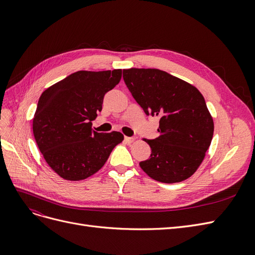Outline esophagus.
<instances>
[{"label": "esophagus", "mask_w": 255, "mask_h": 255, "mask_svg": "<svg viewBox=\"0 0 255 255\" xmlns=\"http://www.w3.org/2000/svg\"><path fill=\"white\" fill-rule=\"evenodd\" d=\"M125 140L128 142V143H130L133 142L135 140V137H128V136H126L125 137Z\"/></svg>", "instance_id": "34e87169"}]
</instances>
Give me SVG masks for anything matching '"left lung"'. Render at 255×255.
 Wrapping results in <instances>:
<instances>
[{
	"instance_id": "1",
	"label": "left lung",
	"mask_w": 255,
	"mask_h": 255,
	"mask_svg": "<svg viewBox=\"0 0 255 255\" xmlns=\"http://www.w3.org/2000/svg\"><path fill=\"white\" fill-rule=\"evenodd\" d=\"M123 80L144 114L159 118V136L143 139L151 155L140 161L141 169L161 183L188 179L202 163L214 134L201 92L158 69H125Z\"/></svg>"
}]
</instances>
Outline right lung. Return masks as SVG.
<instances>
[{
    "label": "right lung",
    "mask_w": 255,
    "mask_h": 255,
    "mask_svg": "<svg viewBox=\"0 0 255 255\" xmlns=\"http://www.w3.org/2000/svg\"><path fill=\"white\" fill-rule=\"evenodd\" d=\"M121 73V69L78 71L40 96L34 137L45 161L63 179L81 181L96 173L123 140L119 132L98 133L91 128L105 94L120 82Z\"/></svg>",
    "instance_id": "right-lung-1"
}]
</instances>
